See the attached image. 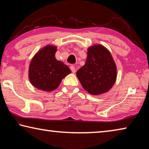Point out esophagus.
<instances>
[{
	"instance_id": "1",
	"label": "esophagus",
	"mask_w": 149,
	"mask_h": 149,
	"mask_svg": "<svg viewBox=\"0 0 149 149\" xmlns=\"http://www.w3.org/2000/svg\"><path fill=\"white\" fill-rule=\"evenodd\" d=\"M70 70H71L72 73L75 72V68L74 66V65H71V66H70Z\"/></svg>"
}]
</instances>
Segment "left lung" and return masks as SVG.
Instances as JSON below:
<instances>
[{
	"label": "left lung",
	"mask_w": 149,
	"mask_h": 149,
	"mask_svg": "<svg viewBox=\"0 0 149 149\" xmlns=\"http://www.w3.org/2000/svg\"><path fill=\"white\" fill-rule=\"evenodd\" d=\"M76 75L84 89L91 95L108 91L116 80L117 70L114 59L107 48L95 45L87 49L85 64Z\"/></svg>",
	"instance_id": "left-lung-1"
}]
</instances>
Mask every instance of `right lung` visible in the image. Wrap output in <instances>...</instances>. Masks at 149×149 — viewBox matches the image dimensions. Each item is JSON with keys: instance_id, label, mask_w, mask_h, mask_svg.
I'll return each instance as SVG.
<instances>
[{"instance_id": "obj_1", "label": "right lung", "mask_w": 149, "mask_h": 149, "mask_svg": "<svg viewBox=\"0 0 149 149\" xmlns=\"http://www.w3.org/2000/svg\"><path fill=\"white\" fill-rule=\"evenodd\" d=\"M56 49L53 45H47L35 54L30 62L29 79L37 89L48 92L54 91L71 73L68 65L56 59Z\"/></svg>"}]
</instances>
